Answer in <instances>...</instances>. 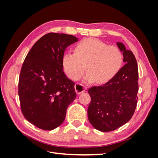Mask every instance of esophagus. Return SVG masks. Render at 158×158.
Wrapping results in <instances>:
<instances>
[{
	"mask_svg": "<svg viewBox=\"0 0 158 158\" xmlns=\"http://www.w3.org/2000/svg\"><path fill=\"white\" fill-rule=\"evenodd\" d=\"M75 88V91L77 94L80 95L81 94H82L85 92H86L88 90V88L86 86H84V85H82L79 84H76L74 86Z\"/></svg>",
	"mask_w": 158,
	"mask_h": 158,
	"instance_id": "esophagus-1",
	"label": "esophagus"
}]
</instances>
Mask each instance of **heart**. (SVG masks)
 <instances>
[{"instance_id": "b5f03b06", "label": "heart", "mask_w": 158, "mask_h": 158, "mask_svg": "<svg viewBox=\"0 0 158 158\" xmlns=\"http://www.w3.org/2000/svg\"><path fill=\"white\" fill-rule=\"evenodd\" d=\"M123 62V54L117 47L94 38L80 41L76 45L75 53L66 52L63 57L64 70L72 80L79 79L86 66L84 81L88 83L109 82L120 70Z\"/></svg>"}]
</instances>
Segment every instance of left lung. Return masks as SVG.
<instances>
[{"label": "left lung", "mask_w": 158, "mask_h": 158, "mask_svg": "<svg viewBox=\"0 0 158 158\" xmlns=\"http://www.w3.org/2000/svg\"><path fill=\"white\" fill-rule=\"evenodd\" d=\"M117 45L125 64L109 82L88 89L91 96L88 109L89 121L102 132L116 130L126 124L137 105L138 70L136 58L123 43L117 42Z\"/></svg>", "instance_id": "obj_1"}]
</instances>
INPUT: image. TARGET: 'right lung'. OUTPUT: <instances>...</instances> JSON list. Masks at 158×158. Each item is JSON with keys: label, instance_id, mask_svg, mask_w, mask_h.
Listing matches in <instances>:
<instances>
[{"label": "right lung", "instance_id": "obj_1", "mask_svg": "<svg viewBox=\"0 0 158 158\" xmlns=\"http://www.w3.org/2000/svg\"><path fill=\"white\" fill-rule=\"evenodd\" d=\"M78 41L71 35L47 33L33 45L23 62L18 85L22 112L43 130L60 126L76 98L74 82L63 71V57L66 47Z\"/></svg>", "mask_w": 158, "mask_h": 158}]
</instances>
